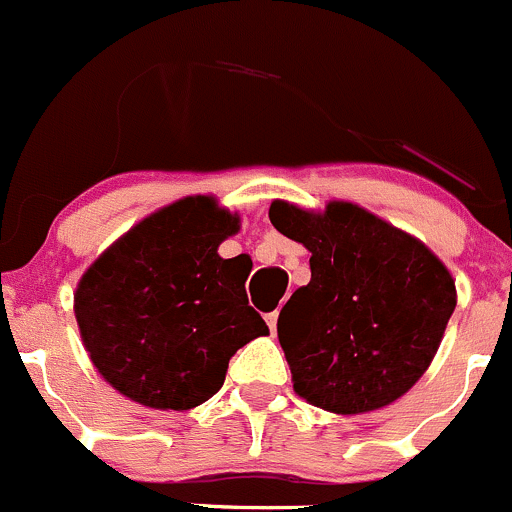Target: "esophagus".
Wrapping results in <instances>:
<instances>
[{
	"instance_id": "esophagus-1",
	"label": "esophagus",
	"mask_w": 512,
	"mask_h": 512,
	"mask_svg": "<svg viewBox=\"0 0 512 512\" xmlns=\"http://www.w3.org/2000/svg\"><path fill=\"white\" fill-rule=\"evenodd\" d=\"M266 323H268V328H271V333H276V323H278V311L268 313V316H266Z\"/></svg>"
}]
</instances>
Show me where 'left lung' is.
I'll use <instances>...</instances> for the list:
<instances>
[{
  "mask_svg": "<svg viewBox=\"0 0 512 512\" xmlns=\"http://www.w3.org/2000/svg\"><path fill=\"white\" fill-rule=\"evenodd\" d=\"M268 219L311 251V281L278 316L293 391L353 416L416 386L455 308V281L406 231L348 201L313 214L273 201Z\"/></svg>",
  "mask_w": 512,
  "mask_h": 512,
  "instance_id": "obj_1",
  "label": "left lung"
}]
</instances>
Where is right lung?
Instances as JSON below:
<instances>
[{
	"instance_id": "1",
	"label": "right lung",
	"mask_w": 512,
	"mask_h": 512,
	"mask_svg": "<svg viewBox=\"0 0 512 512\" xmlns=\"http://www.w3.org/2000/svg\"><path fill=\"white\" fill-rule=\"evenodd\" d=\"M239 216L211 196H186L146 216L104 251L74 293L96 371L121 396L189 411L224 386L231 356L266 336L249 306L251 263L221 258Z\"/></svg>"
}]
</instances>
